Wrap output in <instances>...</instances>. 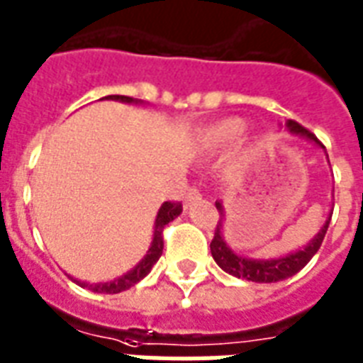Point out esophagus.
Returning <instances> with one entry per match:
<instances>
[{
  "label": "esophagus",
  "instance_id": "34e87169",
  "mask_svg": "<svg viewBox=\"0 0 363 363\" xmlns=\"http://www.w3.org/2000/svg\"><path fill=\"white\" fill-rule=\"evenodd\" d=\"M200 198H201V192L196 186H188L186 190H184V194H182V200H184L186 206L188 203H192V201L200 200Z\"/></svg>",
  "mask_w": 363,
  "mask_h": 363
}]
</instances>
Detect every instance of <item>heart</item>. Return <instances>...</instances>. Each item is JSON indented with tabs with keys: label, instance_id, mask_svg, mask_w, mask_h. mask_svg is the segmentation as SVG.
<instances>
[{
	"label": "heart",
	"instance_id": "obj_1",
	"mask_svg": "<svg viewBox=\"0 0 363 363\" xmlns=\"http://www.w3.org/2000/svg\"><path fill=\"white\" fill-rule=\"evenodd\" d=\"M243 131V121L240 120H226L223 123H218L217 127H213L209 131V137L207 140L213 143V145H225V143H230L234 138Z\"/></svg>",
	"mask_w": 363,
	"mask_h": 363
}]
</instances>
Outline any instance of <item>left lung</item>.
Wrapping results in <instances>:
<instances>
[{
    "label": "left lung",
    "instance_id": "8db88e82",
    "mask_svg": "<svg viewBox=\"0 0 363 363\" xmlns=\"http://www.w3.org/2000/svg\"><path fill=\"white\" fill-rule=\"evenodd\" d=\"M287 127H289V131L297 133V135H303L306 138H312V140H316L318 138L312 135L306 127H303L297 121L289 120L287 121ZM320 145V143H318ZM220 213V217H223V206L220 203H215ZM329 220L331 217L325 220V225L320 232H318V236L312 240L308 245L297 253H291V255L281 257V259H270V261H257V259H245V257L236 255L234 251H232L228 245H226L225 238H223V220H218L217 228H215V236L211 240V255L215 259L218 267L223 268L225 272L232 274V276H236V278H245L249 281H259V284H274V281H281L293 276V274H297L301 268H304V264L311 261L312 257L316 255L318 249L322 245L323 238H325V232H328Z\"/></svg>",
    "mask_w": 363,
    "mask_h": 363
}]
</instances>
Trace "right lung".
I'll return each instance as SVG.
<instances>
[{
  "label": "right lung",
  "instance_id": "1",
  "mask_svg": "<svg viewBox=\"0 0 363 363\" xmlns=\"http://www.w3.org/2000/svg\"><path fill=\"white\" fill-rule=\"evenodd\" d=\"M106 99H110V101L135 102L131 96H125V95H108ZM181 213H182L181 201H165V203L160 207V211H157V217H156V226H154V240H152V247L148 249V253H146L145 259L138 262L131 272H127L125 276H121V278H118V280L114 281H106V284H83V281H77V284H79L82 287H87V289H91V291L106 293V295H114V293L125 291V289L133 287L135 284H138V281L143 280L145 276H148L152 267H154V264L157 262V259L162 257L163 228L169 225L173 218L179 217Z\"/></svg>",
  "mask_w": 363,
  "mask_h": 363
}]
</instances>
